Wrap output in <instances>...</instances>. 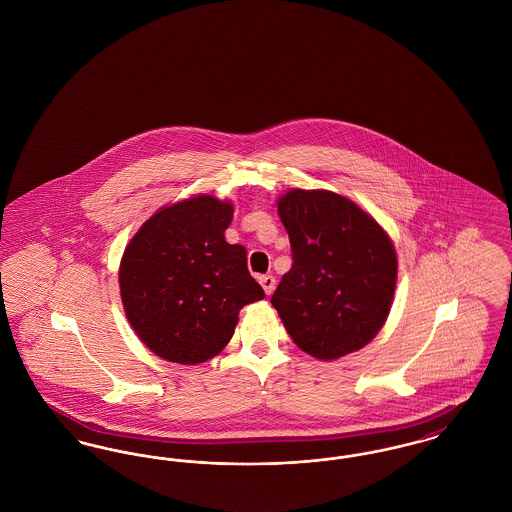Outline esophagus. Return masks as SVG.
I'll return each mask as SVG.
<instances>
[{
	"instance_id": "34e87169",
	"label": "esophagus",
	"mask_w": 512,
	"mask_h": 512,
	"mask_svg": "<svg viewBox=\"0 0 512 512\" xmlns=\"http://www.w3.org/2000/svg\"><path fill=\"white\" fill-rule=\"evenodd\" d=\"M260 285L264 287L266 295H271L275 291V277L273 275H260Z\"/></svg>"
}]
</instances>
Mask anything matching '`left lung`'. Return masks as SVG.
Instances as JSON below:
<instances>
[{"mask_svg":"<svg viewBox=\"0 0 512 512\" xmlns=\"http://www.w3.org/2000/svg\"><path fill=\"white\" fill-rule=\"evenodd\" d=\"M293 266L271 296L298 349L335 360L366 347L389 316L397 252L374 217L329 190L277 200Z\"/></svg>","mask_w":512,"mask_h":512,"instance_id":"left-lung-1","label":"left lung"}]
</instances>
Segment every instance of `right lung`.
<instances>
[{
	"label": "right lung",
	"mask_w": 512,
	"mask_h": 512,
	"mask_svg": "<svg viewBox=\"0 0 512 512\" xmlns=\"http://www.w3.org/2000/svg\"><path fill=\"white\" fill-rule=\"evenodd\" d=\"M233 204L210 194L165 206L127 244L119 287L127 320L163 360L200 364L231 341L241 308L264 289L246 250L225 241Z\"/></svg>",
	"instance_id": "1"
}]
</instances>
